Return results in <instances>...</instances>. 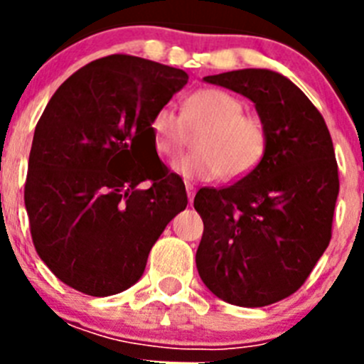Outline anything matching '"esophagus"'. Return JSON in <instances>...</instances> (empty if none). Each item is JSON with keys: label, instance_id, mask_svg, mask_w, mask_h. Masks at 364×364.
I'll return each mask as SVG.
<instances>
[{"label": "esophagus", "instance_id": "34e87169", "mask_svg": "<svg viewBox=\"0 0 364 364\" xmlns=\"http://www.w3.org/2000/svg\"><path fill=\"white\" fill-rule=\"evenodd\" d=\"M186 191H188L189 204H191V202H193V198H195V188H193L191 184H186Z\"/></svg>", "mask_w": 364, "mask_h": 364}]
</instances>
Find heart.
Returning <instances> with one entry per match:
<instances>
[{
	"label": "heart",
	"mask_w": 364,
	"mask_h": 364,
	"mask_svg": "<svg viewBox=\"0 0 364 364\" xmlns=\"http://www.w3.org/2000/svg\"><path fill=\"white\" fill-rule=\"evenodd\" d=\"M154 149L164 159H176L195 133L191 154L175 164L186 178L239 180L260 164L268 147L262 120L244 112V104L231 92L208 87L191 92L176 114L160 107L151 118Z\"/></svg>",
	"instance_id": "1"
}]
</instances>
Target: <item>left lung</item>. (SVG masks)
<instances>
[{"mask_svg": "<svg viewBox=\"0 0 364 364\" xmlns=\"http://www.w3.org/2000/svg\"><path fill=\"white\" fill-rule=\"evenodd\" d=\"M204 80L252 100L268 147L239 182L198 189V275L230 304L268 306L306 282L332 239L339 195L332 136L323 114L282 74L242 69Z\"/></svg>", "mask_w": 364, "mask_h": 364, "instance_id": "8db88e82", "label": "left lung"}]
</instances>
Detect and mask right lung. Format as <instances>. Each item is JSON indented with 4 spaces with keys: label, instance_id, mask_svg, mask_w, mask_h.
I'll return each mask as SVG.
<instances>
[{
    "label": "right lung",
    "instance_id": "right-lung-1",
    "mask_svg": "<svg viewBox=\"0 0 364 364\" xmlns=\"http://www.w3.org/2000/svg\"><path fill=\"white\" fill-rule=\"evenodd\" d=\"M188 80L182 69L111 54L76 70L47 104L25 208L38 255L63 284L92 297L127 290L186 210L184 182L154 156L149 125Z\"/></svg>",
    "mask_w": 364,
    "mask_h": 364
}]
</instances>
